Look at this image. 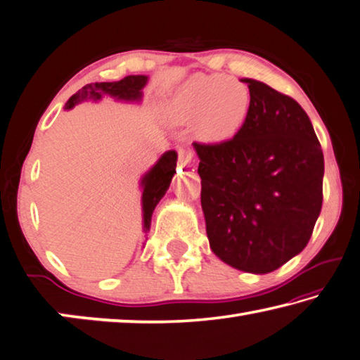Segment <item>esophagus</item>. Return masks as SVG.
<instances>
[{
	"instance_id": "1",
	"label": "esophagus",
	"mask_w": 360,
	"mask_h": 360,
	"mask_svg": "<svg viewBox=\"0 0 360 360\" xmlns=\"http://www.w3.org/2000/svg\"><path fill=\"white\" fill-rule=\"evenodd\" d=\"M180 164L181 166H188V167H193L194 166V158H193V153L186 151L184 148H180Z\"/></svg>"
}]
</instances>
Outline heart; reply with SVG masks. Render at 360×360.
Segmentation results:
<instances>
[{"label": "heart", "instance_id": "b5f03b06", "mask_svg": "<svg viewBox=\"0 0 360 360\" xmlns=\"http://www.w3.org/2000/svg\"><path fill=\"white\" fill-rule=\"evenodd\" d=\"M250 113V91L223 75H194L172 96L167 107L175 124L194 122L196 137L209 145L231 140Z\"/></svg>", "mask_w": 360, "mask_h": 360}]
</instances>
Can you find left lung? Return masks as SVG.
Here are the masks:
<instances>
[{
  "label": "left lung",
  "mask_w": 360,
  "mask_h": 360,
  "mask_svg": "<svg viewBox=\"0 0 360 360\" xmlns=\"http://www.w3.org/2000/svg\"><path fill=\"white\" fill-rule=\"evenodd\" d=\"M244 127L220 145L193 143L212 252L252 274L302 252L322 207L323 155L306 111L262 81Z\"/></svg>",
  "instance_id": "left-lung-1"
}]
</instances>
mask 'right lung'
<instances>
[{
  "mask_svg": "<svg viewBox=\"0 0 360 360\" xmlns=\"http://www.w3.org/2000/svg\"><path fill=\"white\" fill-rule=\"evenodd\" d=\"M148 82V76L131 75L115 82H91L79 89L68 102L65 103V110L75 108L84 100L98 102L103 97H111L117 102L139 103L143 97V87ZM176 167V153L175 150L166 151L158 159V162L146 172L140 180L141 186V217H143V233L150 231L153 210L161 201L164 194L169 190L170 181L175 174Z\"/></svg>",
  "mask_w": 360,
  "mask_h": 360,
  "instance_id": "right-lung-1",
  "label": "right lung"
}]
</instances>
